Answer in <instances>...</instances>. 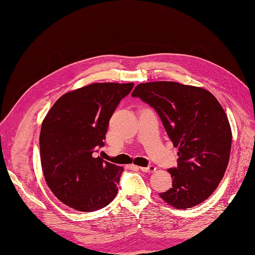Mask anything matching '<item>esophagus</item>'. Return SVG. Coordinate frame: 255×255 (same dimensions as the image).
I'll return each instance as SVG.
<instances>
[{
    "instance_id": "esophagus-1",
    "label": "esophagus",
    "mask_w": 255,
    "mask_h": 255,
    "mask_svg": "<svg viewBox=\"0 0 255 255\" xmlns=\"http://www.w3.org/2000/svg\"><path fill=\"white\" fill-rule=\"evenodd\" d=\"M135 169H138V170H140L142 172H154L156 170V168L154 166H149V167H138V166H134Z\"/></svg>"
}]
</instances>
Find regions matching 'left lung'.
Returning <instances> with one entry per match:
<instances>
[{"instance_id": "left-lung-1", "label": "left lung", "mask_w": 255, "mask_h": 255, "mask_svg": "<svg viewBox=\"0 0 255 255\" xmlns=\"http://www.w3.org/2000/svg\"><path fill=\"white\" fill-rule=\"evenodd\" d=\"M132 97L157 112L179 149L177 167L168 169L172 187L159 197L176 210L202 203L218 187L229 164L232 130L221 104L204 88L166 81L137 85Z\"/></svg>"}]
</instances>
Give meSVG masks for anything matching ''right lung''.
Masks as SVG:
<instances>
[{"instance_id": "1", "label": "right lung", "mask_w": 255, "mask_h": 255, "mask_svg": "<svg viewBox=\"0 0 255 255\" xmlns=\"http://www.w3.org/2000/svg\"><path fill=\"white\" fill-rule=\"evenodd\" d=\"M134 83H94L54 103L40 130L44 180L55 197L76 211L92 212L117 195L123 167L94 153L104 145L109 122Z\"/></svg>"}]
</instances>
